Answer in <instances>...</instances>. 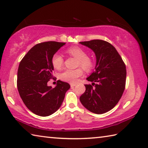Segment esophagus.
<instances>
[{
  "instance_id": "34e87169",
  "label": "esophagus",
  "mask_w": 148,
  "mask_h": 148,
  "mask_svg": "<svg viewBox=\"0 0 148 148\" xmlns=\"http://www.w3.org/2000/svg\"><path fill=\"white\" fill-rule=\"evenodd\" d=\"M76 86V84H71V88H74V87Z\"/></svg>"
}]
</instances>
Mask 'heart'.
I'll list each match as a JSON object with an SVG mask.
<instances>
[{"label":"heart","mask_w":148,"mask_h":148,"mask_svg":"<svg viewBox=\"0 0 148 148\" xmlns=\"http://www.w3.org/2000/svg\"><path fill=\"white\" fill-rule=\"evenodd\" d=\"M67 53L70 56L78 59L77 65L81 66L85 71H91L94 66V62L92 59L87 56L86 51L79 47H72L66 50ZM52 64L55 69H61L64 64V58L61 54L55 53L51 59ZM82 70L78 68L76 69H66L60 74V78L64 82L69 83H76L77 78L82 76Z\"/></svg>","instance_id":"heart-1"}]
</instances>
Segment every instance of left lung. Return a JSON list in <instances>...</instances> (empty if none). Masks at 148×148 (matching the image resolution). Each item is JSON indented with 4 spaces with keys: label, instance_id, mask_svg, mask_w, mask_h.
Instances as JSON below:
<instances>
[{
    "label": "left lung",
    "instance_id": "left-lung-1",
    "mask_svg": "<svg viewBox=\"0 0 148 148\" xmlns=\"http://www.w3.org/2000/svg\"><path fill=\"white\" fill-rule=\"evenodd\" d=\"M91 48L96 56L95 71L87 77L92 84L85 85L86 91L79 100L90 112L102 114L118 103L125 88L126 66L111 44L102 40L79 42Z\"/></svg>",
    "mask_w": 148,
    "mask_h": 148
}]
</instances>
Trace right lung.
<instances>
[{"label": "right lung", "mask_w": 148, "mask_h": 148, "mask_svg": "<svg viewBox=\"0 0 148 148\" xmlns=\"http://www.w3.org/2000/svg\"><path fill=\"white\" fill-rule=\"evenodd\" d=\"M66 43L49 41L36 45L20 62L17 86L22 101L29 110L40 116H48L61 106L69 84L58 80L54 88L47 86L53 78V55Z\"/></svg>", "instance_id": "right-lung-1"}]
</instances>
